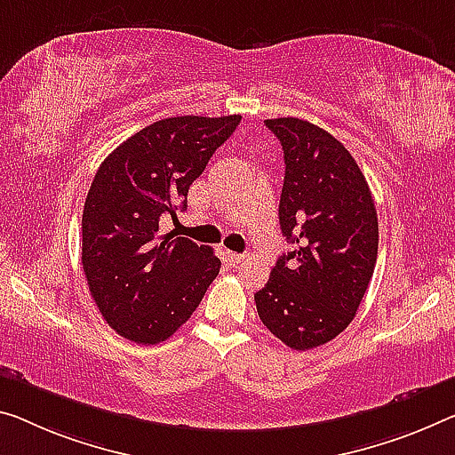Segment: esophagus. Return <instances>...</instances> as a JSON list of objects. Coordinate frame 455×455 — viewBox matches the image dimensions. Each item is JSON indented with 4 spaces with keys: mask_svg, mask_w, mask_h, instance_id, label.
<instances>
[{
    "mask_svg": "<svg viewBox=\"0 0 455 455\" xmlns=\"http://www.w3.org/2000/svg\"><path fill=\"white\" fill-rule=\"evenodd\" d=\"M226 260L232 264V267H237V264H242L243 260H246V256L235 254V251H226Z\"/></svg>",
    "mask_w": 455,
    "mask_h": 455,
    "instance_id": "34e87169",
    "label": "esophagus"
}]
</instances>
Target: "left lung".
Wrapping results in <instances>:
<instances>
[{
  "instance_id": "left-lung-1",
  "label": "left lung",
  "mask_w": 455,
  "mask_h": 455,
  "mask_svg": "<svg viewBox=\"0 0 455 455\" xmlns=\"http://www.w3.org/2000/svg\"><path fill=\"white\" fill-rule=\"evenodd\" d=\"M264 124L284 152L278 220L295 250L278 258L254 300L270 333L305 352L352 323L376 267L379 218L366 177L339 140L299 117Z\"/></svg>"
}]
</instances>
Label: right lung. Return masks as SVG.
<instances>
[{
    "label": "right lung",
    "instance_id": "add662e5",
    "mask_svg": "<svg viewBox=\"0 0 455 455\" xmlns=\"http://www.w3.org/2000/svg\"><path fill=\"white\" fill-rule=\"evenodd\" d=\"M242 116H180L146 125L103 160L83 209L81 262L111 330L160 344L187 323L220 275L212 248L158 235Z\"/></svg>",
    "mask_w": 455,
    "mask_h": 455
}]
</instances>
